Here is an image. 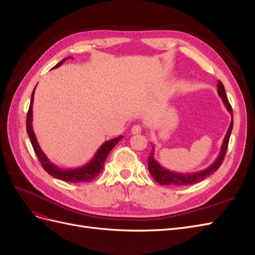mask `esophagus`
Masks as SVG:
<instances>
[{
	"label": "esophagus",
	"mask_w": 255,
	"mask_h": 255,
	"mask_svg": "<svg viewBox=\"0 0 255 255\" xmlns=\"http://www.w3.org/2000/svg\"><path fill=\"white\" fill-rule=\"evenodd\" d=\"M141 126L140 125H134L132 127V128H130V132H132V134H139L141 132Z\"/></svg>",
	"instance_id": "obj_1"
}]
</instances>
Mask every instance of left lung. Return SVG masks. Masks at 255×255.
I'll return each mask as SVG.
<instances>
[{"mask_svg":"<svg viewBox=\"0 0 255 255\" xmlns=\"http://www.w3.org/2000/svg\"><path fill=\"white\" fill-rule=\"evenodd\" d=\"M217 89H218V95L222 99V101H223V103H225L227 110L229 111L231 116H232V120H231L230 128H229L225 139H223V142H222L219 156L216 158L215 163H213V165L204 169V170H202V171H199L196 173H188V174L176 173V172L167 170V169L161 167L157 163V161L154 159V146H152L151 154L148 157V168H149V171H150L151 175L153 176V179L155 180L158 184L168 185V186L169 185H170V186H188V185H192V184H196V183L203 181L204 179H206L207 176H210L212 173L217 171L218 168L221 166L223 158H225V156H226L231 132H232V128H233V110H232V106H231V104L228 101L225 87H223V84L220 81L217 84Z\"/></svg>","mask_w":255,"mask_h":255,"instance_id":"left-lung-1","label":"left lung"}]
</instances>
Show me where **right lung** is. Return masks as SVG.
<instances>
[{"label": "right lung", "mask_w": 255, "mask_h": 255, "mask_svg": "<svg viewBox=\"0 0 255 255\" xmlns=\"http://www.w3.org/2000/svg\"><path fill=\"white\" fill-rule=\"evenodd\" d=\"M68 58H71V57H68ZM66 59L67 58L61 60L60 63H58L54 68L59 67ZM34 92H35V89L32 94V99H30L29 109H28L27 116H26V132L28 134L30 142H32L34 151L36 153L38 159H39L42 168L50 175L56 177V179H58V180L65 181V182H71V183L90 182L91 180L96 179V177L100 173H101V170H103L104 161H105L107 155H109L110 152L113 150L114 146L120 141V139L123 136H119L117 138H114V139H112V140L105 141L101 146H100L99 150L96 153V155L89 161L88 164L84 165L80 168H75V169H60L56 165L51 163V161L48 159V157L45 156V154L41 151L39 144H38L36 136L34 134V130L32 128V119H33V110L32 109H33V101H34Z\"/></svg>", "instance_id": "add662e5"}]
</instances>
